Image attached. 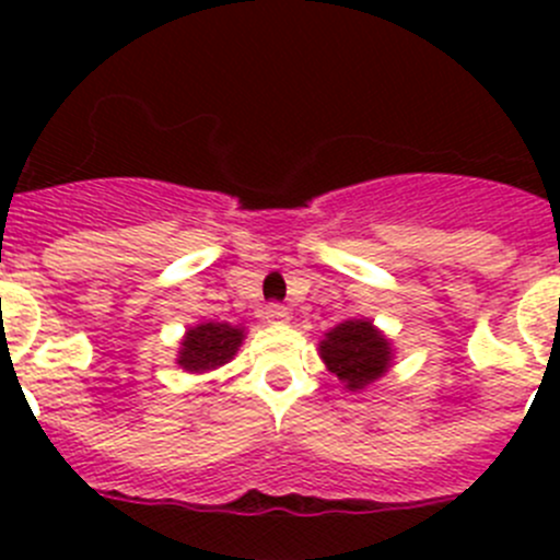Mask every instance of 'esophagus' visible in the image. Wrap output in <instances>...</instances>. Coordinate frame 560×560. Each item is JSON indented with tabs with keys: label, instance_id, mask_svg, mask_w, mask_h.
<instances>
[{
	"label": "esophagus",
	"instance_id": "esophagus-1",
	"mask_svg": "<svg viewBox=\"0 0 560 560\" xmlns=\"http://www.w3.org/2000/svg\"><path fill=\"white\" fill-rule=\"evenodd\" d=\"M265 319L270 325H284V322H290V312L284 306H279V303H270V306H265Z\"/></svg>",
	"mask_w": 560,
	"mask_h": 560
}]
</instances>
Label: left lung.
I'll return each mask as SVG.
<instances>
[{
  "instance_id": "1",
  "label": "left lung",
  "mask_w": 560,
  "mask_h": 560,
  "mask_svg": "<svg viewBox=\"0 0 560 560\" xmlns=\"http://www.w3.org/2000/svg\"><path fill=\"white\" fill-rule=\"evenodd\" d=\"M319 358L330 374L338 376L343 389L360 393L393 369V341L369 319L354 316L327 330L319 341Z\"/></svg>"
}]
</instances>
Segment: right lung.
Returning a JSON list of instances; mask_svg holds the SVG:
<instances>
[{
    "instance_id": "obj_1",
    "label": "right lung",
    "mask_w": 560,
    "mask_h": 560,
    "mask_svg": "<svg viewBox=\"0 0 560 560\" xmlns=\"http://www.w3.org/2000/svg\"><path fill=\"white\" fill-rule=\"evenodd\" d=\"M246 327L228 322H200L184 332L175 363L186 374H211L238 354Z\"/></svg>"
}]
</instances>
